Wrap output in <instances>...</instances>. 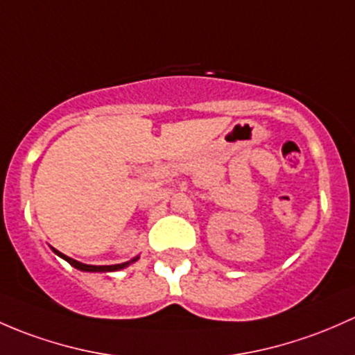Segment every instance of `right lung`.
<instances>
[{
  "label": "right lung",
  "mask_w": 355,
  "mask_h": 355,
  "mask_svg": "<svg viewBox=\"0 0 355 355\" xmlns=\"http://www.w3.org/2000/svg\"><path fill=\"white\" fill-rule=\"evenodd\" d=\"M55 253H58L59 257H62V259L66 260V262H69L71 266L74 268H78V270H85V272H114V270H121V268L128 267L130 262H136L137 257L134 260H130V262H125V263H117V266H87V263H81V262H76V260L69 259V257L62 255L61 252H58V250H54Z\"/></svg>",
  "instance_id": "obj_1"
}]
</instances>
